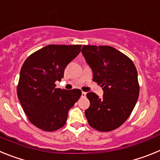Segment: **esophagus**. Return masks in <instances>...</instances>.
I'll list each match as a JSON object with an SVG mask.
<instances>
[{
	"label": "esophagus",
	"mask_w": 160,
	"mask_h": 160,
	"mask_svg": "<svg viewBox=\"0 0 160 160\" xmlns=\"http://www.w3.org/2000/svg\"><path fill=\"white\" fill-rule=\"evenodd\" d=\"M86 96H87V93L86 92H82V97H86Z\"/></svg>",
	"instance_id": "1"
}]
</instances>
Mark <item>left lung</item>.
Returning a JSON list of instances; mask_svg holds the SVG:
<instances>
[{
    "label": "left lung",
    "mask_w": 160,
    "mask_h": 160,
    "mask_svg": "<svg viewBox=\"0 0 160 160\" xmlns=\"http://www.w3.org/2000/svg\"><path fill=\"white\" fill-rule=\"evenodd\" d=\"M82 53L93 71V81L102 87V98L87 93L85 111L89 125L102 132L117 129L129 118L139 94L138 73L127 55L109 46H84Z\"/></svg>",
    "instance_id": "left-lung-1"
}]
</instances>
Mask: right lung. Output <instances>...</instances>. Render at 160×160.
<instances>
[{"mask_svg": "<svg viewBox=\"0 0 160 160\" xmlns=\"http://www.w3.org/2000/svg\"><path fill=\"white\" fill-rule=\"evenodd\" d=\"M82 45H49L26 58L20 72L17 93L29 122L44 131H55L66 124L68 111L81 97L78 89L56 88L69 63Z\"/></svg>", "mask_w": 160, "mask_h": 160, "instance_id": "add662e5", "label": "right lung"}]
</instances>
